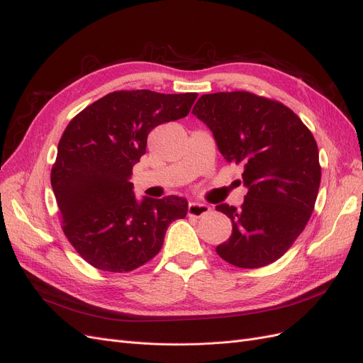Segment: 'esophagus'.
I'll return each mask as SVG.
<instances>
[{
    "mask_svg": "<svg viewBox=\"0 0 363 363\" xmlns=\"http://www.w3.org/2000/svg\"><path fill=\"white\" fill-rule=\"evenodd\" d=\"M208 211H209V206L205 205V203L191 202V203L189 205V216H190V217H202V216H205Z\"/></svg>",
    "mask_w": 363,
    "mask_h": 363,
    "instance_id": "esophagus-1",
    "label": "esophagus"
}]
</instances>
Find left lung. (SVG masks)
Segmentation results:
<instances>
[{"label":"left lung","instance_id":"obj_1","mask_svg":"<svg viewBox=\"0 0 363 363\" xmlns=\"http://www.w3.org/2000/svg\"><path fill=\"white\" fill-rule=\"evenodd\" d=\"M213 131L220 154L244 167L247 194L240 209L220 203L232 221L217 255L240 268L277 261L305 229L321 182L318 146L282 102L250 91L202 95L191 111Z\"/></svg>","mask_w":363,"mask_h":363}]
</instances>
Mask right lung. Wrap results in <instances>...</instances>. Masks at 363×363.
<instances>
[{"label": "right lung", "instance_id": "right-lung-1", "mask_svg": "<svg viewBox=\"0 0 363 363\" xmlns=\"http://www.w3.org/2000/svg\"><path fill=\"white\" fill-rule=\"evenodd\" d=\"M197 93L164 95L119 90L90 104L58 142L51 185L62 229L72 247L98 270L126 273L161 250L172 221L184 218V197L137 202L130 178L155 126L190 113Z\"/></svg>", "mask_w": 363, "mask_h": 363}]
</instances>
